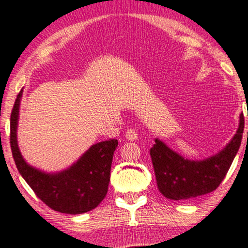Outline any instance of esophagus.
<instances>
[{
    "mask_svg": "<svg viewBox=\"0 0 248 248\" xmlns=\"http://www.w3.org/2000/svg\"><path fill=\"white\" fill-rule=\"evenodd\" d=\"M137 135H139V134H137V132L134 129V128H129V129L126 132V135L124 136H126L128 141H135V140H137Z\"/></svg>",
    "mask_w": 248,
    "mask_h": 248,
    "instance_id": "34e87169",
    "label": "esophagus"
}]
</instances>
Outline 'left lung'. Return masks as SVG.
I'll list each match as a JSON object with an SVG mask.
<instances>
[{"label":"left lung","mask_w":248,"mask_h":248,"mask_svg":"<svg viewBox=\"0 0 248 248\" xmlns=\"http://www.w3.org/2000/svg\"><path fill=\"white\" fill-rule=\"evenodd\" d=\"M244 114L233 139L215 156L203 160L185 159L156 139L150 156L159 192L170 200H189L211 193L225 178L239 150L244 133ZM248 137V133H247Z\"/></svg>","instance_id":"left-lung-1"}]
</instances>
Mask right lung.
<instances>
[{
	"label": "right lung",
	"instance_id": "obj_1",
	"mask_svg": "<svg viewBox=\"0 0 248 248\" xmlns=\"http://www.w3.org/2000/svg\"><path fill=\"white\" fill-rule=\"evenodd\" d=\"M23 90L17 95L10 116V147L17 169L24 180L45 204L59 213H88L103 201L108 190L113 155L118 140L95 143L69 169L45 173L24 160L17 144V122Z\"/></svg>",
	"mask_w": 248,
	"mask_h": 248
}]
</instances>
